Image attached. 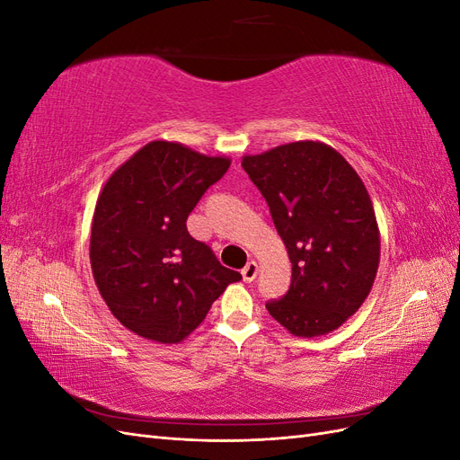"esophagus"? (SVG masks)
<instances>
[{"mask_svg":"<svg viewBox=\"0 0 460 460\" xmlns=\"http://www.w3.org/2000/svg\"><path fill=\"white\" fill-rule=\"evenodd\" d=\"M257 262L255 261H249L245 267L242 269V276H243V282H253L255 280V276H257Z\"/></svg>","mask_w":460,"mask_h":460,"instance_id":"34e87169","label":"esophagus"}]
</instances>
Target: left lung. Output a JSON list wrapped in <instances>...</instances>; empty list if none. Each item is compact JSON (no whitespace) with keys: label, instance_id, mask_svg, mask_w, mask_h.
<instances>
[{"label":"left lung","instance_id":"1","mask_svg":"<svg viewBox=\"0 0 460 460\" xmlns=\"http://www.w3.org/2000/svg\"><path fill=\"white\" fill-rule=\"evenodd\" d=\"M291 261V284L267 311L289 333L324 336L358 311L380 262V232L353 166L320 142L245 155Z\"/></svg>","mask_w":460,"mask_h":460}]
</instances>
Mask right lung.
I'll return each mask as SVG.
<instances>
[{"label": "right lung", "mask_w": 460, "mask_h": 460, "mask_svg": "<svg viewBox=\"0 0 460 460\" xmlns=\"http://www.w3.org/2000/svg\"><path fill=\"white\" fill-rule=\"evenodd\" d=\"M230 159L176 142H149L111 174L90 235L93 280L122 326L146 340L178 343L242 274L193 240L186 220Z\"/></svg>", "instance_id": "1"}]
</instances>
